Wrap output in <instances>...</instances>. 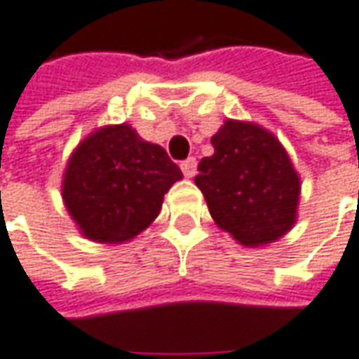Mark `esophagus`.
Returning <instances> with one entry per match:
<instances>
[{
  "label": "esophagus",
  "mask_w": 359,
  "mask_h": 359,
  "mask_svg": "<svg viewBox=\"0 0 359 359\" xmlns=\"http://www.w3.org/2000/svg\"><path fill=\"white\" fill-rule=\"evenodd\" d=\"M182 172H184L185 177H194L197 174V160L195 158H187L182 162Z\"/></svg>",
  "instance_id": "34e87169"
}]
</instances>
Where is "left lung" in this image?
Wrapping results in <instances>:
<instances>
[{"instance_id": "1", "label": "left lung", "mask_w": 359, "mask_h": 359, "mask_svg": "<svg viewBox=\"0 0 359 359\" xmlns=\"http://www.w3.org/2000/svg\"><path fill=\"white\" fill-rule=\"evenodd\" d=\"M211 144L215 154L199 162L195 185L219 229L248 248L291 231L301 180L278 138L259 125L229 118Z\"/></svg>"}]
</instances>
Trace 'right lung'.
Returning a JSON list of instances; mask_svg holds the SVG:
<instances>
[{"instance_id":"obj_1","label":"right lung","mask_w":359,"mask_h":359,"mask_svg":"<svg viewBox=\"0 0 359 359\" xmlns=\"http://www.w3.org/2000/svg\"><path fill=\"white\" fill-rule=\"evenodd\" d=\"M182 177L164 148L142 140L130 125H109L72 152L62 199L86 238L121 244L150 226Z\"/></svg>"}]
</instances>
